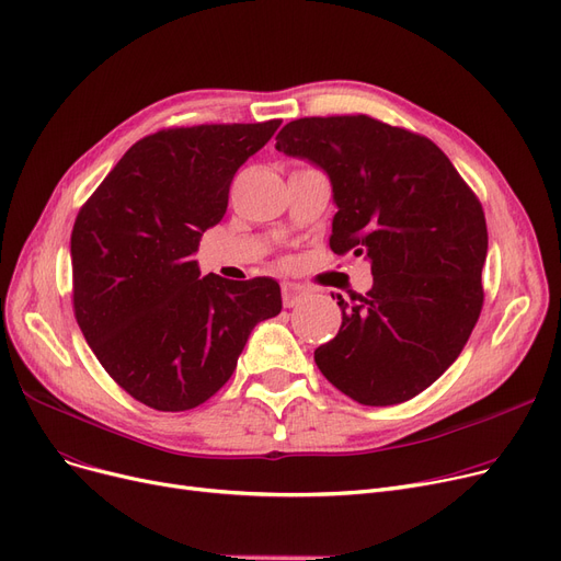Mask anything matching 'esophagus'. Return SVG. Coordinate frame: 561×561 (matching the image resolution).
<instances>
[{"instance_id": "obj_1", "label": "esophagus", "mask_w": 561, "mask_h": 561, "mask_svg": "<svg viewBox=\"0 0 561 561\" xmlns=\"http://www.w3.org/2000/svg\"><path fill=\"white\" fill-rule=\"evenodd\" d=\"M309 296V290L300 284L294 282H284L282 284V298H284V307H296L300 305L305 298Z\"/></svg>"}]
</instances>
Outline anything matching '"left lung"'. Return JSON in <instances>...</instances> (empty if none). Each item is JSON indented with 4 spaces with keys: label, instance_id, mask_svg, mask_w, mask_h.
Instances as JSON below:
<instances>
[{
    "label": "left lung",
    "instance_id": "1",
    "mask_svg": "<svg viewBox=\"0 0 561 561\" xmlns=\"http://www.w3.org/2000/svg\"><path fill=\"white\" fill-rule=\"evenodd\" d=\"M275 149L328 174L332 252L371 261L367 294L332 296L341 328L313 351L321 374L362 405L417 397L481 313L489 231L477 194L431 139L367 114L290 121Z\"/></svg>",
    "mask_w": 561,
    "mask_h": 561
}]
</instances>
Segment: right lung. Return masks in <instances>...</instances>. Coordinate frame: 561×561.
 Listing matches in <instances>:
<instances>
[{
    "label": "right lung",
    "instance_id": "add662e5",
    "mask_svg": "<svg viewBox=\"0 0 561 561\" xmlns=\"http://www.w3.org/2000/svg\"><path fill=\"white\" fill-rule=\"evenodd\" d=\"M282 121L169 128L133 144L70 233L72 307L103 369L139 403L181 412L233 374L256 323L282 311L273 277H202L194 252L229 185Z\"/></svg>",
    "mask_w": 561,
    "mask_h": 561
}]
</instances>
